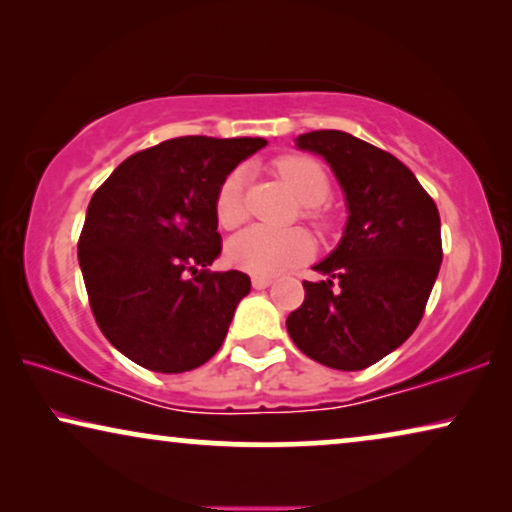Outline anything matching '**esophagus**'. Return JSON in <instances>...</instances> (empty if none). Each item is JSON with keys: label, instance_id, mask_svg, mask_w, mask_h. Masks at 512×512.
<instances>
[{"label": "esophagus", "instance_id": "34e87169", "mask_svg": "<svg viewBox=\"0 0 512 512\" xmlns=\"http://www.w3.org/2000/svg\"><path fill=\"white\" fill-rule=\"evenodd\" d=\"M270 284H272L270 277H261V275L251 277V286H254V289H268Z\"/></svg>", "mask_w": 512, "mask_h": 512}]
</instances>
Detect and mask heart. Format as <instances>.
<instances>
[{"instance_id": "heart-1", "label": "heart", "mask_w": 512, "mask_h": 512, "mask_svg": "<svg viewBox=\"0 0 512 512\" xmlns=\"http://www.w3.org/2000/svg\"><path fill=\"white\" fill-rule=\"evenodd\" d=\"M275 172L293 195L303 202V216L317 230H328L331 221L321 212L319 205H324L331 195V179L319 160L310 156H291L277 158ZM216 219L223 228L240 226L247 216L244 209V172L233 170L221 181L214 200ZM314 244L312 237L305 230H270V228H249L228 242V261L237 270L249 272V275L272 277L279 272H286L296 265L305 263L312 256Z\"/></svg>"}]
</instances>
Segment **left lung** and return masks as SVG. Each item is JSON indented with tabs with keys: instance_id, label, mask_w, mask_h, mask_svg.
<instances>
[{
	"instance_id": "1",
	"label": "left lung",
	"mask_w": 512,
	"mask_h": 512,
	"mask_svg": "<svg viewBox=\"0 0 512 512\" xmlns=\"http://www.w3.org/2000/svg\"><path fill=\"white\" fill-rule=\"evenodd\" d=\"M298 149L333 167L347 198L345 235L303 282L286 331L305 356L363 370L415 333L443 263L440 214L415 174L391 153L342 130L300 135Z\"/></svg>"
}]
</instances>
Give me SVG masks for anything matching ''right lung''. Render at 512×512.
Listing matches in <instances>:
<instances>
[{
    "label": "right lung",
    "instance_id": "obj_1",
    "mask_svg": "<svg viewBox=\"0 0 512 512\" xmlns=\"http://www.w3.org/2000/svg\"><path fill=\"white\" fill-rule=\"evenodd\" d=\"M261 137H177L125 158L90 198L79 265L111 345L156 373H184L219 352L251 289L221 254L216 191Z\"/></svg>",
    "mask_w": 512,
    "mask_h": 512
}]
</instances>
